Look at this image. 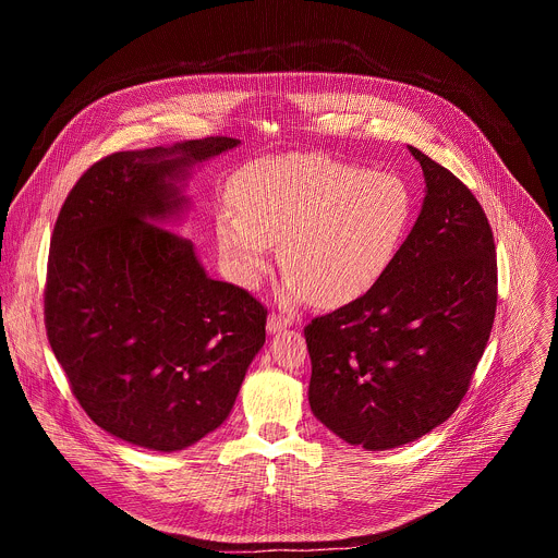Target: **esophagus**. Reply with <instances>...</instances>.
I'll list each match as a JSON object with an SVG mask.
<instances>
[{"mask_svg": "<svg viewBox=\"0 0 558 558\" xmlns=\"http://www.w3.org/2000/svg\"><path fill=\"white\" fill-rule=\"evenodd\" d=\"M293 317L291 315H280V313H271L269 320H267V331L269 333H278V331H284L287 327H291Z\"/></svg>", "mask_w": 558, "mask_h": 558, "instance_id": "esophagus-1", "label": "esophagus"}]
</instances>
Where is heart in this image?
Instances as JSON below:
<instances>
[{"label": "heart", "instance_id": "1", "mask_svg": "<svg viewBox=\"0 0 558 558\" xmlns=\"http://www.w3.org/2000/svg\"><path fill=\"white\" fill-rule=\"evenodd\" d=\"M216 218L231 278L254 289L280 241L282 300L336 306L388 269L413 216L407 181L331 154H282L252 163Z\"/></svg>", "mask_w": 558, "mask_h": 558}]
</instances>
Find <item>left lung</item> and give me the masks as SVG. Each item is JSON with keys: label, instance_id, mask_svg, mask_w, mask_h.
Listing matches in <instances>:
<instances>
[{"label": "left lung", "instance_id": "obj_1", "mask_svg": "<svg viewBox=\"0 0 558 558\" xmlns=\"http://www.w3.org/2000/svg\"><path fill=\"white\" fill-rule=\"evenodd\" d=\"M409 149L426 179L413 231L364 295L304 327L313 415L366 450L415 441L457 411L497 311L484 207L450 170Z\"/></svg>", "mask_w": 558, "mask_h": 558}]
</instances>
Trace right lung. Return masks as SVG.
<instances>
[{"label": "right lung", "mask_w": 558, "mask_h": 558, "mask_svg": "<svg viewBox=\"0 0 558 558\" xmlns=\"http://www.w3.org/2000/svg\"><path fill=\"white\" fill-rule=\"evenodd\" d=\"M238 143L108 154L57 216L48 342L86 415L134 446L172 452L218 428L265 344V304L207 278L190 238L158 225L185 203L174 181Z\"/></svg>", "instance_id": "right-lung-1"}]
</instances>
